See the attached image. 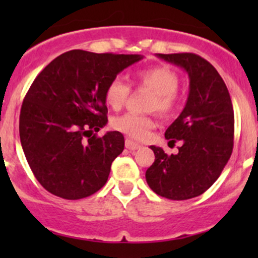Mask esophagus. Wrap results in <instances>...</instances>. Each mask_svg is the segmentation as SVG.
I'll use <instances>...</instances> for the list:
<instances>
[{"label":"esophagus","mask_w":258,"mask_h":258,"mask_svg":"<svg viewBox=\"0 0 258 258\" xmlns=\"http://www.w3.org/2000/svg\"><path fill=\"white\" fill-rule=\"evenodd\" d=\"M140 147H141V145H140V144H137V142H134V141H131V140H128V139L126 140V148H128L130 151L139 150Z\"/></svg>","instance_id":"obj_1"}]
</instances>
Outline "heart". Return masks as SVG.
<instances>
[{"mask_svg": "<svg viewBox=\"0 0 258 258\" xmlns=\"http://www.w3.org/2000/svg\"><path fill=\"white\" fill-rule=\"evenodd\" d=\"M135 81L152 92L148 110L157 111L168 116L176 110L178 102V77L167 67L156 66L141 70L135 75ZM130 95V86L121 79H113L106 87V102L113 110H119L126 103ZM155 119L150 116L124 113L112 119V127L130 139L142 140L155 127Z\"/></svg>", "mask_w": 258, "mask_h": 258, "instance_id": "1", "label": "heart"}]
</instances>
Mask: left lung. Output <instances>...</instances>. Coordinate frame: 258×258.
Wrapping results in <instances>:
<instances>
[{
    "instance_id": "left-lung-1",
    "label": "left lung",
    "mask_w": 258,
    "mask_h": 258,
    "mask_svg": "<svg viewBox=\"0 0 258 258\" xmlns=\"http://www.w3.org/2000/svg\"><path fill=\"white\" fill-rule=\"evenodd\" d=\"M156 56L187 72L189 91L183 111L165 132L170 142L182 141L178 153L167 155L151 146L155 162L146 171V181L158 196L189 200L207 191L230 160L235 132L232 102L222 77L201 56Z\"/></svg>"
}]
</instances>
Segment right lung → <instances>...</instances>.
Instances as JSON below:
<instances>
[{
	"label": "right lung",
	"mask_w": 258,
	"mask_h": 258,
	"mask_svg": "<svg viewBox=\"0 0 258 258\" xmlns=\"http://www.w3.org/2000/svg\"><path fill=\"white\" fill-rule=\"evenodd\" d=\"M141 54L72 49L49 62L31 85L20 113V139L37 181L54 196L88 197L107 182L123 135L93 132L107 123L106 87Z\"/></svg>",
	"instance_id": "1"
}]
</instances>
